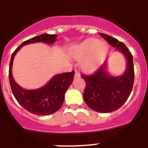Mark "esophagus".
<instances>
[{"mask_svg":"<svg viewBox=\"0 0 148 148\" xmlns=\"http://www.w3.org/2000/svg\"><path fill=\"white\" fill-rule=\"evenodd\" d=\"M81 75H80V73H78V71H75V78H79Z\"/></svg>","mask_w":148,"mask_h":148,"instance_id":"1","label":"esophagus"}]
</instances>
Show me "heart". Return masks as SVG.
Instances as JSON below:
<instances>
[{
  "mask_svg": "<svg viewBox=\"0 0 148 148\" xmlns=\"http://www.w3.org/2000/svg\"><path fill=\"white\" fill-rule=\"evenodd\" d=\"M107 44L98 41L95 38H89L76 45L72 51V55L78 60H82V67L87 73L97 70L108 53Z\"/></svg>",
  "mask_w": 148,
  "mask_h": 148,
  "instance_id": "heart-1",
  "label": "heart"
}]
</instances>
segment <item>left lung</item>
Masks as SVG:
<instances>
[{"mask_svg":"<svg viewBox=\"0 0 148 148\" xmlns=\"http://www.w3.org/2000/svg\"><path fill=\"white\" fill-rule=\"evenodd\" d=\"M99 34L125 56L126 70L121 76H110L106 70L105 62L93 74L82 73V78L86 82L83 97L90 109L99 113H110L119 109L131 93L134 82L133 56L124 43L106 34Z\"/></svg>","mask_w":148,"mask_h":148,"instance_id":"left-lung-1","label":"left lung"}]
</instances>
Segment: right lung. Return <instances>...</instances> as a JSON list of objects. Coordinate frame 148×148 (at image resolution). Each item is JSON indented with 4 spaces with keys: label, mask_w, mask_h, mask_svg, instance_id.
<instances>
[{
    "label": "right lung",
    "mask_w": 148,
    "mask_h": 148,
    "mask_svg": "<svg viewBox=\"0 0 148 148\" xmlns=\"http://www.w3.org/2000/svg\"><path fill=\"white\" fill-rule=\"evenodd\" d=\"M57 39L56 35L42 34L22 43L12 53L9 69V78L12 91L18 102L30 113L38 116H47L56 113L61 108L64 95L72 84L75 71L58 74L53 77L45 86L37 90H24L15 82L12 74L14 57L24 45L36 42L53 44Z\"/></svg>",
    "instance_id": "obj_1"
}]
</instances>
